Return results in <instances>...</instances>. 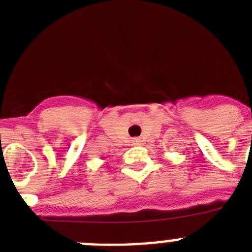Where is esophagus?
Masks as SVG:
<instances>
[{"label":"esophagus","instance_id":"obj_1","mask_svg":"<svg viewBox=\"0 0 252 252\" xmlns=\"http://www.w3.org/2000/svg\"><path fill=\"white\" fill-rule=\"evenodd\" d=\"M132 145H141V140H140L139 137H135V139H132Z\"/></svg>","mask_w":252,"mask_h":252}]
</instances>
